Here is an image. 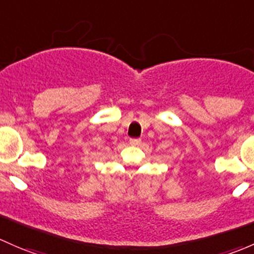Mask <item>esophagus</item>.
Masks as SVG:
<instances>
[{
	"mask_svg": "<svg viewBox=\"0 0 254 254\" xmlns=\"http://www.w3.org/2000/svg\"><path fill=\"white\" fill-rule=\"evenodd\" d=\"M130 143L132 146H138L141 143V140L140 138H130Z\"/></svg>",
	"mask_w": 254,
	"mask_h": 254,
	"instance_id": "esophagus-1",
	"label": "esophagus"
}]
</instances>
